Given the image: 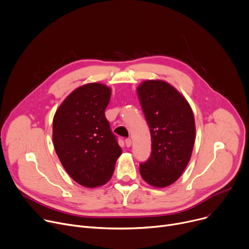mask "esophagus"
I'll use <instances>...</instances> for the list:
<instances>
[{"mask_svg":"<svg viewBox=\"0 0 249 249\" xmlns=\"http://www.w3.org/2000/svg\"><path fill=\"white\" fill-rule=\"evenodd\" d=\"M124 142H125V145H126L127 147H129V146L131 145V140H130V139H126V140L124 141Z\"/></svg>","mask_w":249,"mask_h":249,"instance_id":"1","label":"esophagus"}]
</instances>
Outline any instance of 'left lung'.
<instances>
[{
    "instance_id": "1",
    "label": "left lung",
    "mask_w": 249,
    "mask_h": 249,
    "mask_svg": "<svg viewBox=\"0 0 249 249\" xmlns=\"http://www.w3.org/2000/svg\"><path fill=\"white\" fill-rule=\"evenodd\" d=\"M138 94L151 137V154L140 173L149 185L166 187L180 178L193 154L194 112L183 95L161 80L142 82Z\"/></svg>"
}]
</instances>
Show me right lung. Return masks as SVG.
<instances>
[{
  "instance_id": "obj_1",
  "label": "right lung",
  "mask_w": 249,
  "mask_h": 249,
  "mask_svg": "<svg viewBox=\"0 0 249 249\" xmlns=\"http://www.w3.org/2000/svg\"><path fill=\"white\" fill-rule=\"evenodd\" d=\"M111 89L90 83L72 90L53 120V143L69 176L85 187H98L111 178L122 148L106 119Z\"/></svg>"
}]
</instances>
